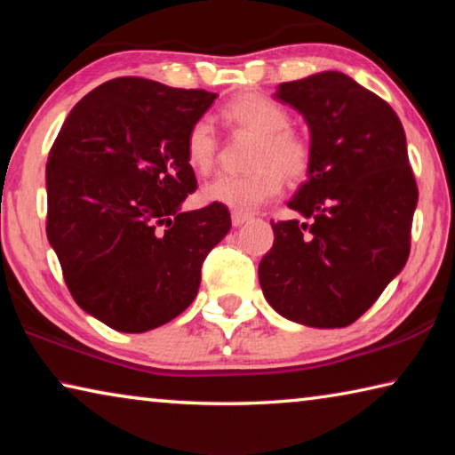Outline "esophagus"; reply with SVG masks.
<instances>
[{
  "label": "esophagus",
  "mask_w": 455,
  "mask_h": 455,
  "mask_svg": "<svg viewBox=\"0 0 455 455\" xmlns=\"http://www.w3.org/2000/svg\"><path fill=\"white\" fill-rule=\"evenodd\" d=\"M251 219V214H246V212H233V227H241V225H244L246 220Z\"/></svg>",
  "instance_id": "1"
}]
</instances>
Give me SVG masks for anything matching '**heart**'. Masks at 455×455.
Instances as JSON below:
<instances>
[{
    "mask_svg": "<svg viewBox=\"0 0 455 455\" xmlns=\"http://www.w3.org/2000/svg\"><path fill=\"white\" fill-rule=\"evenodd\" d=\"M220 116L257 136L246 174H222L200 190L209 204L249 212L273 200L283 188L303 182L313 171V144L303 132L289 126L287 108L260 92H244L222 106ZM219 154V136L209 120L200 118L184 138V158L196 174H209Z\"/></svg>",
    "mask_w": 455,
    "mask_h": 455,
    "instance_id": "obj_1",
    "label": "heart"
}]
</instances>
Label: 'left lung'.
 Returning <instances> with one entry per match:
<instances>
[{
  "label": "left lung",
  "mask_w": 455,
  "mask_h": 455,
  "mask_svg": "<svg viewBox=\"0 0 455 455\" xmlns=\"http://www.w3.org/2000/svg\"><path fill=\"white\" fill-rule=\"evenodd\" d=\"M275 96L309 124L313 171L289 203L307 222L271 220L260 287L283 317L347 327L410 257L418 184L403 126L383 98L341 72L283 82Z\"/></svg>",
  "instance_id": "left-lung-1"
}]
</instances>
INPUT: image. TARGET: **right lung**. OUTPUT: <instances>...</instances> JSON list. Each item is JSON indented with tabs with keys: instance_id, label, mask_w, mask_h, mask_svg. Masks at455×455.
<instances>
[{
	"instance_id": "right-lung-1",
	"label": "right lung",
	"mask_w": 455,
	"mask_h": 455,
	"mask_svg": "<svg viewBox=\"0 0 455 455\" xmlns=\"http://www.w3.org/2000/svg\"><path fill=\"white\" fill-rule=\"evenodd\" d=\"M214 98L134 76L104 82L50 150L45 233L64 281L84 311L122 333L179 317L230 230L222 204L180 212L196 190L184 138Z\"/></svg>"
}]
</instances>
